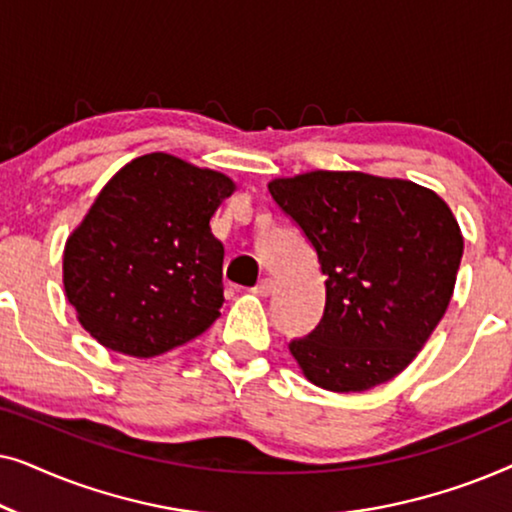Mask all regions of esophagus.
I'll return each mask as SVG.
<instances>
[{
    "label": "esophagus",
    "mask_w": 512,
    "mask_h": 512,
    "mask_svg": "<svg viewBox=\"0 0 512 512\" xmlns=\"http://www.w3.org/2000/svg\"><path fill=\"white\" fill-rule=\"evenodd\" d=\"M272 289H275V282H272L270 277H265L254 286V293H256V296H270Z\"/></svg>",
    "instance_id": "obj_1"
}]
</instances>
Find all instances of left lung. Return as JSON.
Here are the masks:
<instances>
[{
    "label": "left lung",
    "mask_w": 512,
    "mask_h": 512,
    "mask_svg": "<svg viewBox=\"0 0 512 512\" xmlns=\"http://www.w3.org/2000/svg\"><path fill=\"white\" fill-rule=\"evenodd\" d=\"M326 275L324 317L289 349L321 389L389 382L415 359L450 305L464 254L450 207L412 181L317 170L270 181Z\"/></svg>",
    "instance_id": "left-lung-1"
}]
</instances>
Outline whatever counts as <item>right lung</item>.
<instances>
[{
    "mask_svg": "<svg viewBox=\"0 0 512 512\" xmlns=\"http://www.w3.org/2000/svg\"><path fill=\"white\" fill-rule=\"evenodd\" d=\"M235 184L167 153L135 158L69 235L62 275L81 326L149 359L198 338L223 305V244L209 226Z\"/></svg>",
    "mask_w": 512,
    "mask_h": 512,
    "instance_id": "obj_1",
    "label": "right lung"
}]
</instances>
